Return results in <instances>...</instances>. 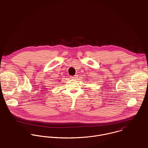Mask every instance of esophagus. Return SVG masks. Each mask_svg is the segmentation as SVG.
I'll return each mask as SVG.
<instances>
[{"label": "esophagus", "instance_id": "obj_1", "mask_svg": "<svg viewBox=\"0 0 148 148\" xmlns=\"http://www.w3.org/2000/svg\"><path fill=\"white\" fill-rule=\"evenodd\" d=\"M77 75H74V76H73V77H71V78H73V79H76V78H77Z\"/></svg>", "mask_w": 148, "mask_h": 148}]
</instances>
